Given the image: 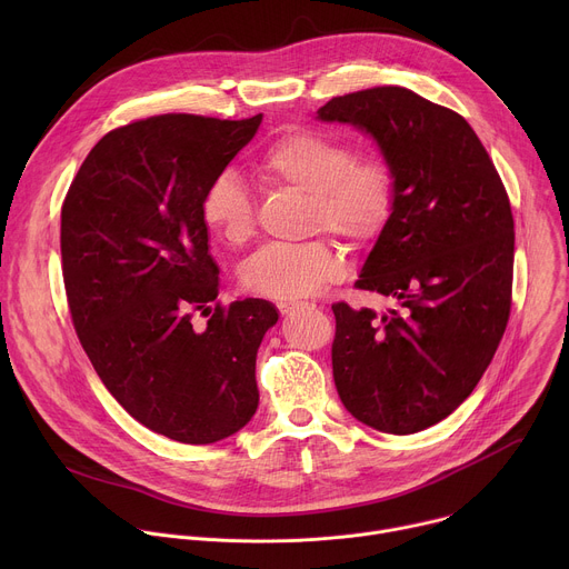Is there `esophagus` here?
<instances>
[{
	"mask_svg": "<svg viewBox=\"0 0 569 569\" xmlns=\"http://www.w3.org/2000/svg\"><path fill=\"white\" fill-rule=\"evenodd\" d=\"M297 308H299V303H288V301L279 303V312H281V315H290V312H295Z\"/></svg>",
	"mask_w": 569,
	"mask_h": 569,
	"instance_id": "1",
	"label": "esophagus"
}]
</instances>
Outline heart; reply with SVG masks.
Wrapping results in <instances>:
<instances>
[{
  "mask_svg": "<svg viewBox=\"0 0 569 569\" xmlns=\"http://www.w3.org/2000/svg\"><path fill=\"white\" fill-rule=\"evenodd\" d=\"M356 148L317 130L277 137L259 154V173L281 187L312 196V227L365 246L389 222L396 207V178L380 157L356 159ZM204 224L229 246H240L254 231V202L231 171L216 176L200 200ZM345 257L329 240L301 246H268L240 268L250 292L274 301H295L340 279Z\"/></svg>",
  "mask_w": 569,
  "mask_h": 569,
  "instance_id": "heart-1",
  "label": "heart"
}]
</instances>
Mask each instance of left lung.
Masks as SVG:
<instances>
[{
    "label": "left lung",
    "instance_id": "obj_1",
    "mask_svg": "<svg viewBox=\"0 0 569 569\" xmlns=\"http://www.w3.org/2000/svg\"><path fill=\"white\" fill-rule=\"evenodd\" d=\"M317 119L367 132L396 178L393 213L356 281L396 308L333 303L336 387L365 426L415 435L472 393L505 336L516 240L509 196L468 121L412 90L336 97Z\"/></svg>",
    "mask_w": 569,
    "mask_h": 569
}]
</instances>
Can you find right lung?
Here are the masks:
<instances>
[{
    "label": "right lung",
    "mask_w": 569,
    "mask_h": 569,
    "mask_svg": "<svg viewBox=\"0 0 569 569\" xmlns=\"http://www.w3.org/2000/svg\"><path fill=\"white\" fill-rule=\"evenodd\" d=\"M261 121L159 114L117 128L62 202L78 340L121 408L180 443L227 439L259 408L257 351L279 312L252 297L211 306L220 279L200 200ZM196 311L210 315L200 332Z\"/></svg>",
    "instance_id": "obj_1"
}]
</instances>
